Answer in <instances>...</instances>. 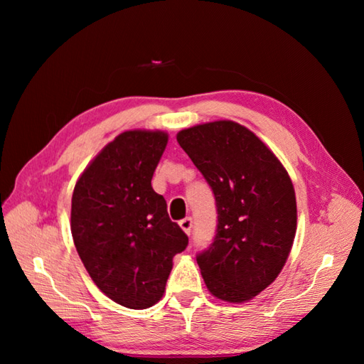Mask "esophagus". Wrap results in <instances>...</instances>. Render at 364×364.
Instances as JSON below:
<instances>
[{"label": "esophagus", "mask_w": 364, "mask_h": 364, "mask_svg": "<svg viewBox=\"0 0 364 364\" xmlns=\"http://www.w3.org/2000/svg\"><path fill=\"white\" fill-rule=\"evenodd\" d=\"M180 227L183 228V231L186 235H191V230H192V219L191 218H184L180 220Z\"/></svg>", "instance_id": "34e87169"}]
</instances>
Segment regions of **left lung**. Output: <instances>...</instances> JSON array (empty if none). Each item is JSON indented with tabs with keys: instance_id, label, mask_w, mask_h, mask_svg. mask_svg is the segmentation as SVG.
<instances>
[{
	"instance_id": "obj_1",
	"label": "left lung",
	"mask_w": 364,
	"mask_h": 364,
	"mask_svg": "<svg viewBox=\"0 0 364 364\" xmlns=\"http://www.w3.org/2000/svg\"><path fill=\"white\" fill-rule=\"evenodd\" d=\"M176 141L214 194L218 228L197 253L206 288L245 301L272 283L297 227L292 181L275 154L239 123L219 120L178 133Z\"/></svg>"
}]
</instances>
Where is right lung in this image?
<instances>
[{"label": "right lung", "instance_id": "1", "mask_svg": "<svg viewBox=\"0 0 364 364\" xmlns=\"http://www.w3.org/2000/svg\"><path fill=\"white\" fill-rule=\"evenodd\" d=\"M166 145L162 131H125L84 170L72 197V236L84 267L107 297L133 310L162 297L172 259L189 242L151 188Z\"/></svg>", "mask_w": 364, "mask_h": 364}]
</instances>
